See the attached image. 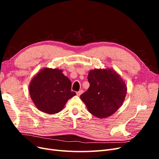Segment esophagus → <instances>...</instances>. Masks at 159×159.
<instances>
[{
	"instance_id": "1",
	"label": "esophagus",
	"mask_w": 159,
	"mask_h": 159,
	"mask_svg": "<svg viewBox=\"0 0 159 159\" xmlns=\"http://www.w3.org/2000/svg\"><path fill=\"white\" fill-rule=\"evenodd\" d=\"M82 93H83V90H80L79 91H78V92L76 93V94H77V95H78V96H80Z\"/></svg>"
}]
</instances>
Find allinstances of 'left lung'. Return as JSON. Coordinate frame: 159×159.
Returning a JSON list of instances; mask_svg holds the SVG:
<instances>
[{"label":"left lung","mask_w":159,"mask_h":159,"mask_svg":"<svg viewBox=\"0 0 159 159\" xmlns=\"http://www.w3.org/2000/svg\"><path fill=\"white\" fill-rule=\"evenodd\" d=\"M89 88L80 95L88 111L100 119L109 117L121 106L127 94V84L112 68L89 71Z\"/></svg>","instance_id":"left-lung-1"}]
</instances>
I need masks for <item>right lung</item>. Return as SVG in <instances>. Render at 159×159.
<instances>
[{
	"label": "right lung",
	"instance_id": "1",
	"mask_svg": "<svg viewBox=\"0 0 159 159\" xmlns=\"http://www.w3.org/2000/svg\"><path fill=\"white\" fill-rule=\"evenodd\" d=\"M62 71L44 68L32 78L28 91L34 104L42 112L59 113L68 99L76 95L71 91V81Z\"/></svg>",
	"mask_w": 159,
	"mask_h": 159
}]
</instances>
